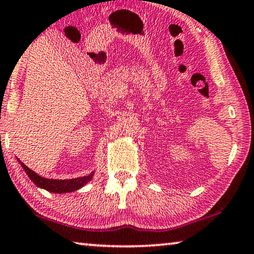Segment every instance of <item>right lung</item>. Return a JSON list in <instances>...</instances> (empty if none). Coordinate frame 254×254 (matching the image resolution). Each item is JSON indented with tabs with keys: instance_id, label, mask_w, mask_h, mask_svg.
I'll return each instance as SVG.
<instances>
[{
	"instance_id": "add662e5",
	"label": "right lung",
	"mask_w": 254,
	"mask_h": 254,
	"mask_svg": "<svg viewBox=\"0 0 254 254\" xmlns=\"http://www.w3.org/2000/svg\"><path fill=\"white\" fill-rule=\"evenodd\" d=\"M20 166L23 168L27 176L30 178L35 185L40 189L49 190L51 193H57V194H62V193H70L75 192V190H80L81 187H84L87 184L88 182L92 181L93 176H94L95 171H93L87 176L83 177H77V178H71V179H52V178H45L43 176L35 173L34 170L30 169V168L27 167L25 163H22L20 160H18Z\"/></svg>"
}]
</instances>
